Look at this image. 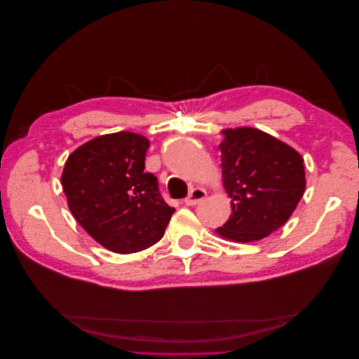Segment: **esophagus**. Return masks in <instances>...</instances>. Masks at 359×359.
Here are the masks:
<instances>
[{
    "label": "esophagus",
    "instance_id": "esophagus-1",
    "mask_svg": "<svg viewBox=\"0 0 359 359\" xmlns=\"http://www.w3.org/2000/svg\"><path fill=\"white\" fill-rule=\"evenodd\" d=\"M205 198H206V191L201 187H194L190 190L189 196L184 199V203L189 206H193V205H198L199 202H202Z\"/></svg>",
    "mask_w": 359,
    "mask_h": 359
}]
</instances>
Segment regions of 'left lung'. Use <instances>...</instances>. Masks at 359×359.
Wrapping results in <instances>:
<instances>
[{
    "mask_svg": "<svg viewBox=\"0 0 359 359\" xmlns=\"http://www.w3.org/2000/svg\"><path fill=\"white\" fill-rule=\"evenodd\" d=\"M222 133L223 186L232 214L215 233L236 243L259 241L295 211L306 190L304 160L262 130L240 127Z\"/></svg>",
    "mask_w": 359,
    "mask_h": 359,
    "instance_id": "left-lung-1",
    "label": "left lung"
}]
</instances>
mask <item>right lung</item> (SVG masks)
I'll return each mask as SVG.
<instances>
[{
    "label": "right lung",
    "instance_id": "right-lung-1",
    "mask_svg": "<svg viewBox=\"0 0 359 359\" xmlns=\"http://www.w3.org/2000/svg\"><path fill=\"white\" fill-rule=\"evenodd\" d=\"M149 140L132 132L94 137L74 149L61 184L69 208L90 236L114 253H136L161 240L175 210L145 169Z\"/></svg>",
    "mask_w": 359,
    "mask_h": 359
}]
</instances>
